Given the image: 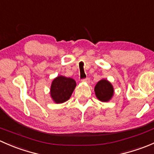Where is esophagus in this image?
<instances>
[{"label": "esophagus", "instance_id": "34e87169", "mask_svg": "<svg viewBox=\"0 0 154 154\" xmlns=\"http://www.w3.org/2000/svg\"><path fill=\"white\" fill-rule=\"evenodd\" d=\"M83 81H84L85 83H90V79H89V78H88V77H87V78L84 79V80H83Z\"/></svg>", "mask_w": 154, "mask_h": 154}]
</instances>
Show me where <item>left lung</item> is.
Masks as SVG:
<instances>
[{
	"label": "left lung",
	"instance_id": "8db88e82",
	"mask_svg": "<svg viewBox=\"0 0 154 154\" xmlns=\"http://www.w3.org/2000/svg\"><path fill=\"white\" fill-rule=\"evenodd\" d=\"M114 88L112 83L106 79H102L94 86L97 98L101 102H109L114 95Z\"/></svg>",
	"mask_w": 154,
	"mask_h": 154
}]
</instances>
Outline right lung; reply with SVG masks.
I'll return each instance as SVG.
<instances>
[{"label":"right lung","mask_w":154,"mask_h":154,"mask_svg":"<svg viewBox=\"0 0 154 154\" xmlns=\"http://www.w3.org/2000/svg\"><path fill=\"white\" fill-rule=\"evenodd\" d=\"M77 83L74 79L65 76H57L53 80L50 95L55 103H63L69 100Z\"/></svg>","instance_id":"1"}]
</instances>
